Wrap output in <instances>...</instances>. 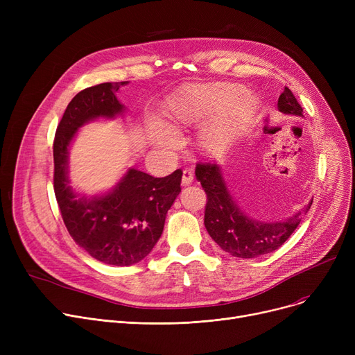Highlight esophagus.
<instances>
[{"mask_svg":"<svg viewBox=\"0 0 355 355\" xmlns=\"http://www.w3.org/2000/svg\"><path fill=\"white\" fill-rule=\"evenodd\" d=\"M194 181V174L193 171L190 170V168H185V170L182 171V184L184 185H189Z\"/></svg>","mask_w":355,"mask_h":355,"instance_id":"34e87169","label":"esophagus"}]
</instances>
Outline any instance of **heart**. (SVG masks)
I'll return each instance as SVG.
<instances>
[{
    "mask_svg": "<svg viewBox=\"0 0 355 355\" xmlns=\"http://www.w3.org/2000/svg\"><path fill=\"white\" fill-rule=\"evenodd\" d=\"M240 95L239 87L230 85H211L196 87L185 92L182 96L174 99L170 105L171 116L181 125H196L206 118L223 112L220 118L209 123L201 130L198 142L204 151L225 145L239 126L243 123L254 109V102L250 96ZM153 139L162 148H175L180 144V138L175 130L168 126H157L153 132Z\"/></svg>",
    "mask_w": 355,
    "mask_h": 355,
    "instance_id": "1",
    "label": "heart"
}]
</instances>
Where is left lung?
<instances>
[{
    "instance_id": "left-lung-1",
    "label": "left lung",
    "mask_w": 355,
    "mask_h": 355,
    "mask_svg": "<svg viewBox=\"0 0 355 355\" xmlns=\"http://www.w3.org/2000/svg\"><path fill=\"white\" fill-rule=\"evenodd\" d=\"M277 109L288 115L304 116V109L289 87L279 96ZM196 177L207 194L204 226L216 243L234 257L250 259L275 252L291 237L312 206L311 201L304 210L284 221H259L239 207L216 162H198Z\"/></svg>"
}]
</instances>
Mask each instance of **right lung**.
<instances>
[{
    "mask_svg": "<svg viewBox=\"0 0 355 355\" xmlns=\"http://www.w3.org/2000/svg\"><path fill=\"white\" fill-rule=\"evenodd\" d=\"M128 82L101 83L79 92L67 105L53 142L54 194L69 234L99 262L130 266L141 262L162 234L165 216L181 191L182 171L164 178L129 168L105 196H79L69 185V146L78 129L98 118L123 114L115 93Z\"/></svg>",
    "mask_w": 355,
    "mask_h": 355,
    "instance_id": "obj_1",
    "label": "right lung"
}]
</instances>
